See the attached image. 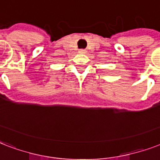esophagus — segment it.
Instances as JSON below:
<instances>
[{
  "label": "esophagus",
  "instance_id": "34e87169",
  "mask_svg": "<svg viewBox=\"0 0 160 160\" xmlns=\"http://www.w3.org/2000/svg\"><path fill=\"white\" fill-rule=\"evenodd\" d=\"M78 52L81 53V54H86L87 51L85 50V49H80V50L78 51Z\"/></svg>",
  "mask_w": 160,
  "mask_h": 160
}]
</instances>
